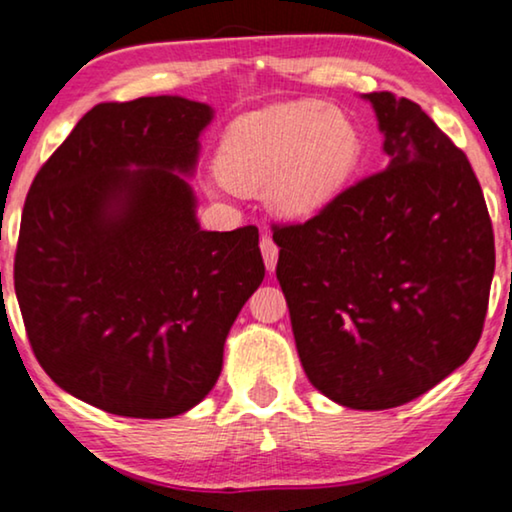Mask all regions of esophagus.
I'll return each instance as SVG.
<instances>
[{"instance_id":"1","label":"esophagus","mask_w":512,"mask_h":512,"mask_svg":"<svg viewBox=\"0 0 512 512\" xmlns=\"http://www.w3.org/2000/svg\"><path fill=\"white\" fill-rule=\"evenodd\" d=\"M261 254H263V261H265V268H268L270 272L275 270L277 265V258H279V247L275 244V240L272 237L265 235L261 240Z\"/></svg>"}]
</instances>
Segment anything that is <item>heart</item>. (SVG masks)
<instances>
[{"mask_svg":"<svg viewBox=\"0 0 512 512\" xmlns=\"http://www.w3.org/2000/svg\"><path fill=\"white\" fill-rule=\"evenodd\" d=\"M361 156L352 116L319 100L256 111L228 125L216 153V174L235 191L268 188L286 216H310L347 186Z\"/></svg>","mask_w":512,"mask_h":512,"instance_id":"heart-1","label":"heart"}]
</instances>
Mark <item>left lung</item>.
Masks as SVG:
<instances>
[{"instance_id":"8db88e82","label":"left lung","mask_w":512,"mask_h":512,"mask_svg":"<svg viewBox=\"0 0 512 512\" xmlns=\"http://www.w3.org/2000/svg\"><path fill=\"white\" fill-rule=\"evenodd\" d=\"M387 167L272 228L307 380L354 410L422 396L478 345L494 230L466 153L394 93H368Z\"/></svg>"}]
</instances>
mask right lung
Wrapping results in <instances>:
<instances>
[{"mask_svg":"<svg viewBox=\"0 0 512 512\" xmlns=\"http://www.w3.org/2000/svg\"><path fill=\"white\" fill-rule=\"evenodd\" d=\"M209 121L184 97L97 104L27 193L13 261L27 340L58 387L111 415L198 405L265 277L258 228L200 230L177 174Z\"/></svg>","mask_w":512,"mask_h":512,"instance_id":"right-lung-1","label":"right lung"}]
</instances>
